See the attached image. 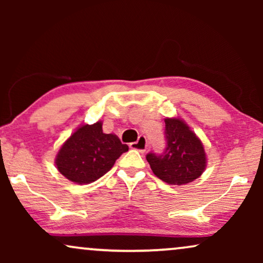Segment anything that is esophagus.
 Instances as JSON below:
<instances>
[{"label":"esophagus","instance_id":"obj_1","mask_svg":"<svg viewBox=\"0 0 263 263\" xmlns=\"http://www.w3.org/2000/svg\"><path fill=\"white\" fill-rule=\"evenodd\" d=\"M129 146H130V148L139 151V152H145L147 146H148V145H147V139L143 135H141V136H139L138 141L132 142Z\"/></svg>","mask_w":263,"mask_h":263}]
</instances>
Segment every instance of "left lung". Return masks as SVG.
<instances>
[{
    "instance_id": "1",
    "label": "left lung",
    "mask_w": 263,
    "mask_h": 263,
    "mask_svg": "<svg viewBox=\"0 0 263 263\" xmlns=\"http://www.w3.org/2000/svg\"><path fill=\"white\" fill-rule=\"evenodd\" d=\"M163 153L146 156L153 174L161 181L182 185L199 178L206 167V153L199 138L179 118L165 120Z\"/></svg>"
}]
</instances>
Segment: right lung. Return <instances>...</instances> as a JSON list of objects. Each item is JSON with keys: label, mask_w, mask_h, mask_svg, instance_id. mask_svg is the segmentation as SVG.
Returning <instances> with one entry per match:
<instances>
[{"label": "right lung", "mask_w": 263, "mask_h": 263, "mask_svg": "<svg viewBox=\"0 0 263 263\" xmlns=\"http://www.w3.org/2000/svg\"><path fill=\"white\" fill-rule=\"evenodd\" d=\"M127 145L114 134L103 133L102 122L85 124L61 147L56 157L59 171L69 181L87 184L111 170Z\"/></svg>", "instance_id": "right-lung-1"}]
</instances>
